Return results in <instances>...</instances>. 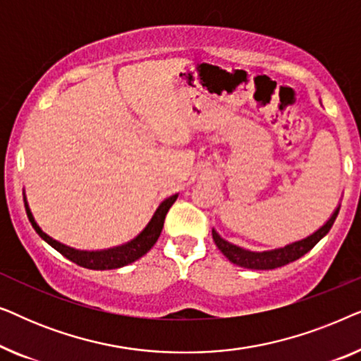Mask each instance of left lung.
Instances as JSON below:
<instances>
[{"mask_svg":"<svg viewBox=\"0 0 361 361\" xmlns=\"http://www.w3.org/2000/svg\"><path fill=\"white\" fill-rule=\"evenodd\" d=\"M338 210H340V205L334 210V214L330 215V219L325 221V224L320 226L319 230H315L312 235L305 236L304 240H299V241H294V243L286 245V246H283V248H276V250H269V251L245 250V248H241V246H236L233 243H230V241L224 240L215 230H212V236H214V241H215V245L219 246V250L233 264L241 266V268H246V269H276V268H281V266H284V264L293 263V261L299 259L300 256L309 253V251L312 250L325 235L329 233L330 228H332L334 221L338 215Z\"/></svg>","mask_w":361,"mask_h":361,"instance_id":"left-lung-1","label":"left lung"}]
</instances>
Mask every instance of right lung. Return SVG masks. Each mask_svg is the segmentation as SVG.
I'll return each mask as SVG.
<instances>
[{
    "instance_id": "add662e5",
    "label": "right lung",
    "mask_w": 361,
    "mask_h": 361,
    "mask_svg": "<svg viewBox=\"0 0 361 361\" xmlns=\"http://www.w3.org/2000/svg\"><path fill=\"white\" fill-rule=\"evenodd\" d=\"M176 200H177V194L171 195L169 199H166L164 202H162V204L157 207L154 215H152L149 224L146 225V228L142 230L135 240L128 241V243L121 245V246H115V248L100 250V251L75 250V248H71V246L61 243V241L51 238L47 233H44V231L41 230V226H39L36 224V220H34L31 209H29V205H27L26 195H24V207H26L27 219H29V221H31L32 228L36 230V233L41 236L44 241H47V243L51 245L54 250H57L59 253L66 256L67 259L73 261V263L82 266V268L105 271V269L123 268V266L131 264L133 261L140 259L141 256H145L147 251L154 246L157 238H159L162 226H164V219H166L167 212H169V209Z\"/></svg>"
}]
</instances>
